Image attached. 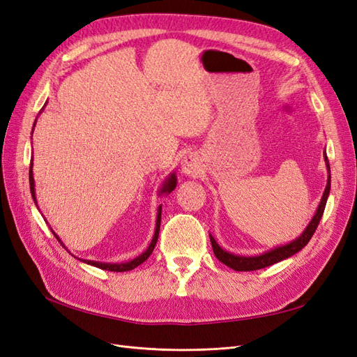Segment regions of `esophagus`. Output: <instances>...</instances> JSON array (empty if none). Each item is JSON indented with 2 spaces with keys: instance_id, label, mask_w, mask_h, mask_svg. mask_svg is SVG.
<instances>
[{
  "instance_id": "34e87169",
  "label": "esophagus",
  "mask_w": 357,
  "mask_h": 357,
  "mask_svg": "<svg viewBox=\"0 0 357 357\" xmlns=\"http://www.w3.org/2000/svg\"><path fill=\"white\" fill-rule=\"evenodd\" d=\"M181 168H183V171L188 172V174H195V172H198V168H199L197 158L193 155H188L181 162Z\"/></svg>"
}]
</instances>
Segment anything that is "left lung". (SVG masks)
Segmentation results:
<instances>
[{
    "mask_svg": "<svg viewBox=\"0 0 357 357\" xmlns=\"http://www.w3.org/2000/svg\"><path fill=\"white\" fill-rule=\"evenodd\" d=\"M325 159H326L328 171H331L329 169L328 158H325ZM329 190H331V174L328 177V185H326L325 192H323V197H321V201H320L319 208H317V211L314 214V218L311 219V222L307 226V229L304 231V234H302L299 238H296L295 241H291V243H289L286 245H282V247H278V248H274V250L268 252V253H264L261 256L245 257V256H236V255H232V253H228V252L222 250V248L219 247V244L215 243V240L210 235V241H211L213 252H214L215 257H218L219 261L222 264H225L226 266L235 269V271H256V269H262L265 266L274 265V264H277L280 261H283V259L290 257L291 255L298 253L302 247H305L308 244V241L311 240V236L314 235L317 226H319V222H320L321 215H323V211H325V207H326Z\"/></svg>",
    "mask_w": 357,
    "mask_h": 357,
    "instance_id": "1",
    "label": "left lung"
}]
</instances>
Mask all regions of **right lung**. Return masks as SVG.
Wrapping results in <instances>:
<instances>
[{
    "instance_id": "add662e5",
    "label": "right lung",
    "mask_w": 357,
    "mask_h": 357,
    "mask_svg": "<svg viewBox=\"0 0 357 357\" xmlns=\"http://www.w3.org/2000/svg\"><path fill=\"white\" fill-rule=\"evenodd\" d=\"M176 185H177V180H176V176L172 174V176L168 178V181H165L164 188H162V192H168V193H169V192L174 190ZM29 188H31V195H32V198H34V202L37 204V201H36V190H34V177H32V162H31V165H29ZM160 213H162V207L159 205V208H158V220H156V231H155V236H153L152 243H150L149 248H147V250H146L143 255H139L138 257L132 259L131 262H126V264H101V262H92V261H83V262L89 264V265H93V266H96V268L105 269V271H113V273L131 271V269L137 268L138 265H142V264L146 261V259H147L150 255H152L153 248H155V245H156L158 236H159V226H160ZM53 234H55V232H53ZM55 236H56V234H55ZM56 238H58V236H56ZM58 240H59V238H58Z\"/></svg>"
}]
</instances>
